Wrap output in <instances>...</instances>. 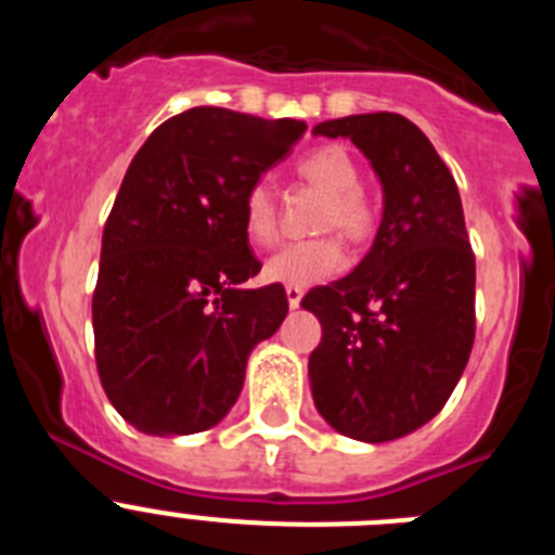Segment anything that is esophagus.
<instances>
[{"label":"esophagus","instance_id":"1","mask_svg":"<svg viewBox=\"0 0 555 555\" xmlns=\"http://www.w3.org/2000/svg\"><path fill=\"white\" fill-rule=\"evenodd\" d=\"M286 300H288V306H292V308L300 306L302 288H300V286H286Z\"/></svg>","mask_w":555,"mask_h":555}]
</instances>
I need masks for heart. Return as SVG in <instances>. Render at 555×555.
Segmentation results:
<instances>
[{
    "mask_svg": "<svg viewBox=\"0 0 555 555\" xmlns=\"http://www.w3.org/2000/svg\"><path fill=\"white\" fill-rule=\"evenodd\" d=\"M297 175L325 194L317 228L338 230L350 244H366L377 230V208L361 189V169L345 146L327 144L297 160ZM281 228L278 197L267 180H258L244 197V230L253 244H272ZM336 233L292 242L263 263V278L283 286H311L336 274L345 263V247Z\"/></svg>",
    "mask_w": 555,
    "mask_h": 555,
    "instance_id": "1",
    "label": "heart"
}]
</instances>
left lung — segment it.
<instances>
[{"instance_id":"obj_1","label":"left lung","mask_w":555,"mask_h":555,"mask_svg":"<svg viewBox=\"0 0 555 555\" xmlns=\"http://www.w3.org/2000/svg\"><path fill=\"white\" fill-rule=\"evenodd\" d=\"M313 132L345 135L370 158L384 219L364 261L302 297L322 322L308 358L311 395L338 434L389 442L444 409L473 350L475 253L459 185L400 113L345 116Z\"/></svg>"}]
</instances>
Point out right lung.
<instances>
[{"mask_svg": "<svg viewBox=\"0 0 555 555\" xmlns=\"http://www.w3.org/2000/svg\"><path fill=\"white\" fill-rule=\"evenodd\" d=\"M306 121L228 107L166 119L127 169L102 233L94 358L113 409L146 434L208 430L235 405L247 356L286 320L261 272L244 197L297 144Z\"/></svg>", "mask_w": 555, "mask_h": 555, "instance_id": "add662e5", "label": "right lung"}]
</instances>
